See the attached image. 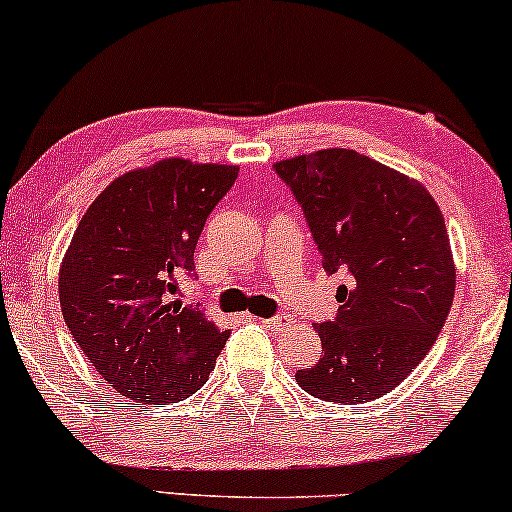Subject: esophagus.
<instances>
[{"label": "esophagus", "instance_id": "34e87169", "mask_svg": "<svg viewBox=\"0 0 512 512\" xmlns=\"http://www.w3.org/2000/svg\"><path fill=\"white\" fill-rule=\"evenodd\" d=\"M261 324L268 331H284L291 322L287 320V317H268V320H261Z\"/></svg>", "mask_w": 512, "mask_h": 512}]
</instances>
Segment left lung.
<instances>
[{"instance_id": "left-lung-1", "label": "left lung", "mask_w": 512, "mask_h": 512, "mask_svg": "<svg viewBox=\"0 0 512 512\" xmlns=\"http://www.w3.org/2000/svg\"><path fill=\"white\" fill-rule=\"evenodd\" d=\"M277 176L301 204L327 275L345 272L334 322L315 324L322 350L298 369L305 393L362 404L400 386L433 348L454 303L456 268L433 195L355 150L282 159Z\"/></svg>"}]
</instances>
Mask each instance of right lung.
I'll list each match as a JSON object with an SVG mask.
<instances>
[{"mask_svg": "<svg viewBox=\"0 0 512 512\" xmlns=\"http://www.w3.org/2000/svg\"><path fill=\"white\" fill-rule=\"evenodd\" d=\"M237 171L181 157L126 171L72 235L58 272L63 320L86 360L129 400L181 402L214 371L230 331L171 294L178 275L195 270L204 223Z\"/></svg>", "mask_w": 512, "mask_h": 512, "instance_id": "add662e5", "label": "right lung"}]
</instances>
